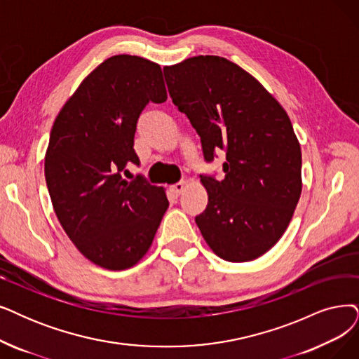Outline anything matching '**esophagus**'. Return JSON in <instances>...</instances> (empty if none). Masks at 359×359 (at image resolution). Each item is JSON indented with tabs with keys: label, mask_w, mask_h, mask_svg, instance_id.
<instances>
[{
	"label": "esophagus",
	"mask_w": 359,
	"mask_h": 359,
	"mask_svg": "<svg viewBox=\"0 0 359 359\" xmlns=\"http://www.w3.org/2000/svg\"><path fill=\"white\" fill-rule=\"evenodd\" d=\"M184 189H185V182H177V184L172 185L170 191H172V194H174L175 197H178L184 191Z\"/></svg>",
	"instance_id": "34e87169"
}]
</instances>
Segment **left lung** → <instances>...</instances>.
I'll use <instances>...</instances> for the list:
<instances>
[{"label":"left lung","mask_w":359,"mask_h":359,"mask_svg":"<svg viewBox=\"0 0 359 359\" xmlns=\"http://www.w3.org/2000/svg\"><path fill=\"white\" fill-rule=\"evenodd\" d=\"M169 95L202 141L205 161L224 150V180L200 175L209 202L196 224L228 262L266 253L302 193V153L287 113L236 63L197 55L163 67Z\"/></svg>","instance_id":"1"}]
</instances>
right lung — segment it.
Returning a JSON list of instances; mask_svg holds the SVG:
<instances>
[{
	"mask_svg": "<svg viewBox=\"0 0 359 359\" xmlns=\"http://www.w3.org/2000/svg\"><path fill=\"white\" fill-rule=\"evenodd\" d=\"M162 69L138 55H113L69 98L51 128L46 181L54 212L78 250L95 265L121 271L150 249L169 206L165 190L126 165L144 107L166 102Z\"/></svg>",
	"mask_w": 359,
	"mask_h": 359,
	"instance_id": "obj_1",
	"label": "right lung"
}]
</instances>
